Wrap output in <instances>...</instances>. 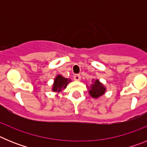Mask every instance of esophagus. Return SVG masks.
<instances>
[{
    "label": "esophagus",
    "instance_id": "34e87169",
    "mask_svg": "<svg viewBox=\"0 0 147 147\" xmlns=\"http://www.w3.org/2000/svg\"><path fill=\"white\" fill-rule=\"evenodd\" d=\"M74 80H76V81H80L81 80V76L80 74H75L74 76Z\"/></svg>",
    "mask_w": 147,
    "mask_h": 147
}]
</instances>
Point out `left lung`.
<instances>
[{
  "instance_id": "1",
  "label": "left lung",
  "mask_w": 147,
  "mask_h": 147,
  "mask_svg": "<svg viewBox=\"0 0 147 147\" xmlns=\"http://www.w3.org/2000/svg\"><path fill=\"white\" fill-rule=\"evenodd\" d=\"M105 88L98 80H95V82L92 84L89 93L93 98H98L105 93Z\"/></svg>"
}]
</instances>
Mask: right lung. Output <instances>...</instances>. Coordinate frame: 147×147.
I'll return each mask as SVG.
<instances>
[{
  "label": "right lung",
  "mask_w": 147,
  "mask_h": 147,
  "mask_svg": "<svg viewBox=\"0 0 147 147\" xmlns=\"http://www.w3.org/2000/svg\"><path fill=\"white\" fill-rule=\"evenodd\" d=\"M70 82H71V80H68V79H66V78L63 77L61 75H58L54 80L52 88L53 91H61L62 89H63V88L65 89L67 87V85Z\"/></svg>",
  "instance_id": "1"
}]
</instances>
